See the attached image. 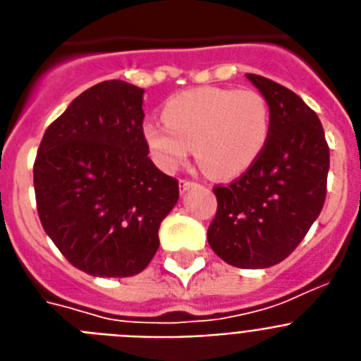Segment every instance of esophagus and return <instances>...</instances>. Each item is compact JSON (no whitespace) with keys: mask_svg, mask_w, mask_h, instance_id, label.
<instances>
[{"mask_svg":"<svg viewBox=\"0 0 361 361\" xmlns=\"http://www.w3.org/2000/svg\"><path fill=\"white\" fill-rule=\"evenodd\" d=\"M198 183H195V181H189V180H181L180 187H181V192H187V190H190L192 187H196Z\"/></svg>","mask_w":361,"mask_h":361,"instance_id":"obj_1","label":"esophagus"}]
</instances>
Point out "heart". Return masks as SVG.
<instances>
[{"label":"heart","mask_w":361,"mask_h":361,"mask_svg":"<svg viewBox=\"0 0 361 361\" xmlns=\"http://www.w3.org/2000/svg\"><path fill=\"white\" fill-rule=\"evenodd\" d=\"M163 123L148 121L145 141L163 171H176L195 147L209 176L227 180L246 172L264 152L271 130L268 102L255 90L195 87L163 104Z\"/></svg>","instance_id":"b5f03b06"}]
</instances>
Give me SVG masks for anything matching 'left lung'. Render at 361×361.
<instances>
[{"label": "left lung", "mask_w": 361, "mask_h": 361, "mask_svg": "<svg viewBox=\"0 0 361 361\" xmlns=\"http://www.w3.org/2000/svg\"><path fill=\"white\" fill-rule=\"evenodd\" d=\"M246 77L268 102L269 139L237 181L214 187L207 240L227 264L260 269L286 259L319 216L330 152L321 121L301 97L260 75Z\"/></svg>", "instance_id": "1"}]
</instances>
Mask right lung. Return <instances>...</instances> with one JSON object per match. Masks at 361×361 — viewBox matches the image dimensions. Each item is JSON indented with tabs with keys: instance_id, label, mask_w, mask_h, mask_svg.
Returning a JSON list of instances; mask_svg holds the SVG:
<instances>
[{
	"instance_id": "1",
	"label": "right lung",
	"mask_w": 361,
	"mask_h": 361,
	"mask_svg": "<svg viewBox=\"0 0 361 361\" xmlns=\"http://www.w3.org/2000/svg\"><path fill=\"white\" fill-rule=\"evenodd\" d=\"M143 87L95 84L45 130L35 161L38 216L54 246L93 277L141 274L178 181L148 157Z\"/></svg>"
}]
</instances>
